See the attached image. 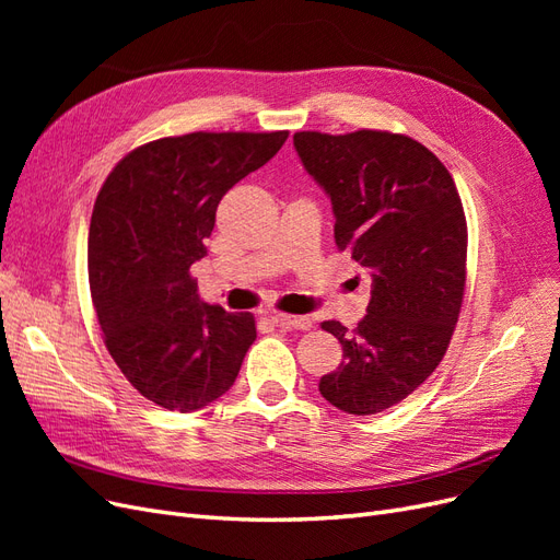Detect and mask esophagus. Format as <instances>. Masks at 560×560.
Returning <instances> with one entry per match:
<instances>
[{
  "label": "esophagus",
  "instance_id": "34e87169",
  "mask_svg": "<svg viewBox=\"0 0 560 560\" xmlns=\"http://www.w3.org/2000/svg\"><path fill=\"white\" fill-rule=\"evenodd\" d=\"M273 322L278 327H282V329H311L313 327V322H311V317H299V315H284V313H278V315H273Z\"/></svg>",
  "mask_w": 560,
  "mask_h": 560
}]
</instances>
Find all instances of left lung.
Returning <instances> with one entry per match:
<instances>
[{"label":"left lung","mask_w":560,"mask_h":560,"mask_svg":"<svg viewBox=\"0 0 560 560\" xmlns=\"http://www.w3.org/2000/svg\"><path fill=\"white\" fill-rule=\"evenodd\" d=\"M294 149L331 200L338 249L371 276L358 327L322 322L343 362L319 393L346 413H381L428 381L451 343L465 294L463 202L444 163L406 135L303 130Z\"/></svg>","instance_id":"8db88e82"}]
</instances>
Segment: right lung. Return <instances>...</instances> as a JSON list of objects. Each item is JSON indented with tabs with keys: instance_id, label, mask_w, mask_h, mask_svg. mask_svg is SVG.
Wrapping results in <instances>:
<instances>
[{
	"instance_id": "add662e5",
	"label": "right lung",
	"mask_w": 560,
	"mask_h": 560,
	"mask_svg": "<svg viewBox=\"0 0 560 560\" xmlns=\"http://www.w3.org/2000/svg\"><path fill=\"white\" fill-rule=\"evenodd\" d=\"M278 132H189L132 149L95 198L89 282L105 346L142 397L191 413L235 383L257 338L249 313L198 296L219 200L273 159Z\"/></svg>"
}]
</instances>
